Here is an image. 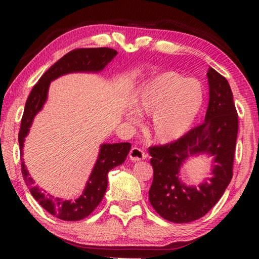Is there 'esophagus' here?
<instances>
[{
	"instance_id": "esophagus-1",
	"label": "esophagus",
	"mask_w": 259,
	"mask_h": 259,
	"mask_svg": "<svg viewBox=\"0 0 259 259\" xmlns=\"http://www.w3.org/2000/svg\"><path fill=\"white\" fill-rule=\"evenodd\" d=\"M129 157H130V160H133L134 162H137V161L145 160L146 157H147V154L143 150H140V148H138V147H133L130 150Z\"/></svg>"
}]
</instances>
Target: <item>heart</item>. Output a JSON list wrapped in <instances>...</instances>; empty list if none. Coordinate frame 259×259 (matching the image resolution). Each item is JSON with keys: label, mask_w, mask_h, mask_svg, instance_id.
<instances>
[{"label": "heart", "mask_w": 259, "mask_h": 259, "mask_svg": "<svg viewBox=\"0 0 259 259\" xmlns=\"http://www.w3.org/2000/svg\"><path fill=\"white\" fill-rule=\"evenodd\" d=\"M195 81L179 73L164 72L147 83L135 104L139 115H152L148 135L156 143L168 144L185 135L202 108L203 97L186 91Z\"/></svg>", "instance_id": "1"}]
</instances>
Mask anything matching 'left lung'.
Masks as SVG:
<instances>
[{
	"label": "left lung",
	"instance_id": "1",
	"mask_svg": "<svg viewBox=\"0 0 259 259\" xmlns=\"http://www.w3.org/2000/svg\"><path fill=\"white\" fill-rule=\"evenodd\" d=\"M209 104L204 123L166 145L150 148L153 183L150 202L162 218L172 223H191L203 217L224 194L233 176L238 137V113L231 87L224 76L208 69ZM214 156L212 177L199 188L179 179L180 166L188 157Z\"/></svg>",
	"mask_w": 259,
	"mask_h": 259
}]
</instances>
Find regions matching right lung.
<instances>
[{
	"mask_svg": "<svg viewBox=\"0 0 259 259\" xmlns=\"http://www.w3.org/2000/svg\"><path fill=\"white\" fill-rule=\"evenodd\" d=\"M117 52L111 48H87L75 49L65 55L43 74L40 80L33 87L25 105L23 119L18 135L20 152L23 154L25 137L36 114L41 111L48 98L50 82L65 74L73 72H94L103 71ZM131 148L130 143L102 144L98 159L88 179L84 191L75 201L63 200L52 195H46L40 188L34 185L24 160H21V174L28 186L33 198L45 208L48 212L63 221L75 222L85 218L102 202L107 188V174L115 166L125 161Z\"/></svg>",
	"mask_w": 259,
	"mask_h": 259,
	"instance_id": "1",
	"label": "right lung"
}]
</instances>
